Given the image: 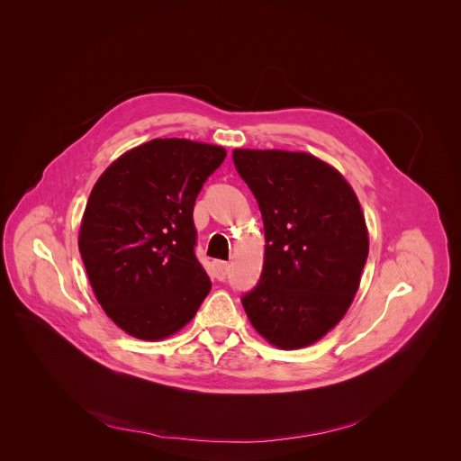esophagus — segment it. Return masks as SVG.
Returning <instances> with one entry per match:
<instances>
[{
    "label": "esophagus",
    "instance_id": "obj_1",
    "mask_svg": "<svg viewBox=\"0 0 461 461\" xmlns=\"http://www.w3.org/2000/svg\"><path fill=\"white\" fill-rule=\"evenodd\" d=\"M229 269H230V264L225 263V261H214L212 263V273L218 280H223L229 275Z\"/></svg>",
    "mask_w": 461,
    "mask_h": 461
}]
</instances>
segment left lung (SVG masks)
Masks as SVG:
<instances>
[{"label": "left lung", "instance_id": "obj_1", "mask_svg": "<svg viewBox=\"0 0 461 461\" xmlns=\"http://www.w3.org/2000/svg\"><path fill=\"white\" fill-rule=\"evenodd\" d=\"M234 165L259 203L266 254L245 312L269 344L300 349L346 316L360 287L369 232L344 176L309 152L234 149Z\"/></svg>", "mask_w": 461, "mask_h": 461}]
</instances>
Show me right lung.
Segmentation results:
<instances>
[{
  "instance_id": "obj_1",
  "label": "right lung",
  "mask_w": 461,
  "mask_h": 461,
  "mask_svg": "<svg viewBox=\"0 0 461 461\" xmlns=\"http://www.w3.org/2000/svg\"><path fill=\"white\" fill-rule=\"evenodd\" d=\"M227 150L186 138H154L97 179L77 247L106 316L131 337L163 340L188 325L211 291L194 249V205Z\"/></svg>"
}]
</instances>
